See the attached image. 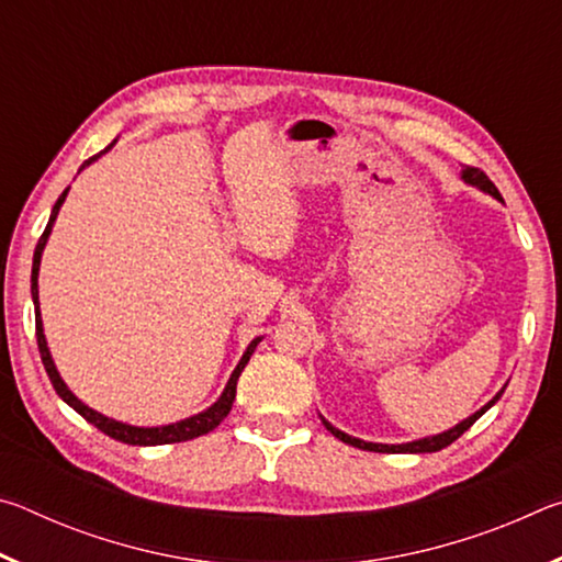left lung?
<instances>
[{
    "instance_id": "8db88e82",
    "label": "left lung",
    "mask_w": 562,
    "mask_h": 562,
    "mask_svg": "<svg viewBox=\"0 0 562 562\" xmlns=\"http://www.w3.org/2000/svg\"><path fill=\"white\" fill-rule=\"evenodd\" d=\"M463 180H465V183L479 186L481 190H486V193H491L493 198H501L498 188L493 186V180H491L486 173H483L481 168L465 166V168H463ZM501 394H503V392H501ZM501 394H498L496 398H493V402H488L486 406H483L481 412H475L473 416L465 418V422H461L459 426H453L451 431H443V434H439V436H431V439H422V441H412V443H398V446H389V443H367V441L351 439V436H347L345 431L335 429V426L327 424V422H325V426H327V431H329L331 436H337L339 441H345V443H349V446H357V449H361V451H376V453H434V451H441V449H446V446H449V443H453L463 431H469L471 426L475 424V418L486 414L488 408L498 402Z\"/></svg>"
}]
</instances>
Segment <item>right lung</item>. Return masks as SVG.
<instances>
[{
    "mask_svg": "<svg viewBox=\"0 0 562 562\" xmlns=\"http://www.w3.org/2000/svg\"><path fill=\"white\" fill-rule=\"evenodd\" d=\"M113 146V144H111ZM106 146L101 150V154H106V150L111 148ZM101 154L91 156L89 160H83V166H89L91 160H97ZM81 166V168H83ZM66 193H69V188L64 190V193L59 195V201L54 203L52 207V217L49 223H46V231L42 233L40 243H36V250H34V265H32V297H34V317H36V345H40V355H42V361H44V369L46 374H49L52 384L56 389V394H59L66 404H69L71 408H76L83 418H87L89 424L97 426L99 431H103L106 436H111V439L116 441H123V443H131V446H160V443H178V441H190L195 439V436H203L207 431H213L217 424L223 422V418L231 414L233 408V402H235V389H237V376H240V372L245 369L247 361H250L255 347H258L260 339H252L250 347H247V351L240 359V364L235 367V372L231 376V382H227L223 396L217 398V402L207 408V412L198 414V416H190L186 418V422H178V424H170V426H156V429H138V426H128V424H121V422H113V418L103 416L99 412H93V408H89L87 404H81L79 398H76L69 389H66V384L61 382L59 372H56L54 361L49 357V349H46V339H44V329H42V315H40V292H36V274H40V260H42V250L46 245V237H49L52 233V223L56 221V213H59V207L64 203Z\"/></svg>",
    "mask_w": 562,
    "mask_h": 562,
    "instance_id": "obj_1",
    "label": "right lung"
}]
</instances>
